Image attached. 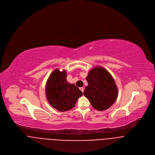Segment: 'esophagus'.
Returning <instances> with one entry per match:
<instances>
[{
    "mask_svg": "<svg viewBox=\"0 0 155 155\" xmlns=\"http://www.w3.org/2000/svg\"><path fill=\"white\" fill-rule=\"evenodd\" d=\"M80 91H81L82 92H84V88H83V87H80Z\"/></svg>",
    "mask_w": 155,
    "mask_h": 155,
    "instance_id": "obj_1",
    "label": "esophagus"
}]
</instances>
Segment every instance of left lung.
<instances>
[{
    "instance_id": "left-lung-1",
    "label": "left lung",
    "mask_w": 155,
    "mask_h": 155,
    "mask_svg": "<svg viewBox=\"0 0 155 155\" xmlns=\"http://www.w3.org/2000/svg\"><path fill=\"white\" fill-rule=\"evenodd\" d=\"M86 79L88 86L83 94L93 108L99 111L109 108L118 95L117 87L112 75L105 68L97 66L89 72Z\"/></svg>"
}]
</instances>
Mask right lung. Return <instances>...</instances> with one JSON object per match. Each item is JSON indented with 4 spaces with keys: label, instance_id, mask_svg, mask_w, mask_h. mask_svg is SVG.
<instances>
[{
    "label": "right lung",
    "instance_id": "obj_1",
    "mask_svg": "<svg viewBox=\"0 0 155 155\" xmlns=\"http://www.w3.org/2000/svg\"><path fill=\"white\" fill-rule=\"evenodd\" d=\"M66 72L55 69L50 75L45 86V94L50 104L59 111L73 108L82 92L66 81Z\"/></svg>",
    "mask_w": 155,
    "mask_h": 155
}]
</instances>
